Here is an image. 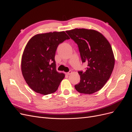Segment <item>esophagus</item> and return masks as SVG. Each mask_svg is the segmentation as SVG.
<instances>
[{
    "mask_svg": "<svg viewBox=\"0 0 132 132\" xmlns=\"http://www.w3.org/2000/svg\"><path fill=\"white\" fill-rule=\"evenodd\" d=\"M71 73H72V71H71V70H70V71H68V72L67 73V75H70V74H71Z\"/></svg>",
    "mask_w": 132,
    "mask_h": 132,
    "instance_id": "obj_1",
    "label": "esophagus"
}]
</instances>
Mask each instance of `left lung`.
I'll return each instance as SVG.
<instances>
[{"label": "left lung", "instance_id": "obj_1", "mask_svg": "<svg viewBox=\"0 0 132 132\" xmlns=\"http://www.w3.org/2000/svg\"><path fill=\"white\" fill-rule=\"evenodd\" d=\"M66 32L78 45L82 62L87 63L85 72L78 71L80 80L75 88L82 94L96 93L105 85L114 68V57L110 44L94 30L75 29Z\"/></svg>", "mask_w": 132, "mask_h": 132}]
</instances>
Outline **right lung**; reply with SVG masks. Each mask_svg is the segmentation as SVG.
I'll return each instance as SVG.
<instances>
[{
  "mask_svg": "<svg viewBox=\"0 0 132 132\" xmlns=\"http://www.w3.org/2000/svg\"><path fill=\"white\" fill-rule=\"evenodd\" d=\"M69 39L64 31L34 36L26 45L21 60L23 78L30 88L44 95L57 91L65 77L56 70L55 51L60 43Z\"/></svg>",
  "mask_w": 132,
  "mask_h": 132,
  "instance_id": "right-lung-1",
  "label": "right lung"
}]
</instances>
